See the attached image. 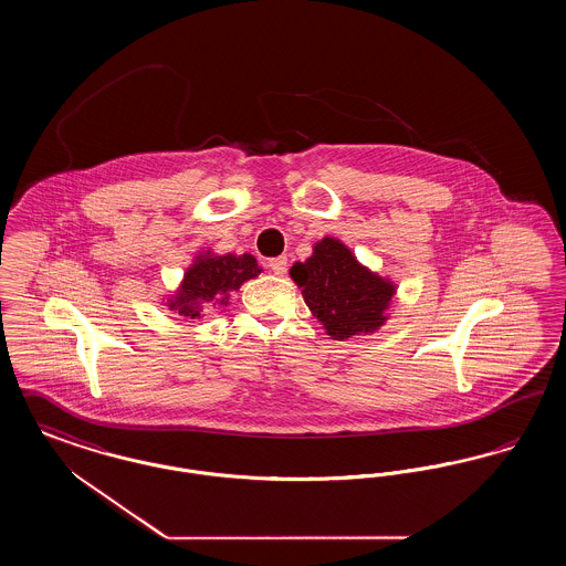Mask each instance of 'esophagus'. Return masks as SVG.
<instances>
[{
	"instance_id": "esophagus-1",
	"label": "esophagus",
	"mask_w": 566,
	"mask_h": 566,
	"mask_svg": "<svg viewBox=\"0 0 566 566\" xmlns=\"http://www.w3.org/2000/svg\"><path fill=\"white\" fill-rule=\"evenodd\" d=\"M268 268H270L275 275H282L286 268H289V259L286 256H275V259H270L268 261Z\"/></svg>"
}]
</instances>
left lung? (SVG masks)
Segmentation results:
<instances>
[{
  "label": "left lung",
  "instance_id": "obj_1",
  "mask_svg": "<svg viewBox=\"0 0 566 566\" xmlns=\"http://www.w3.org/2000/svg\"><path fill=\"white\" fill-rule=\"evenodd\" d=\"M307 307L331 337L348 339L381 326L395 286L358 265L344 243L324 238L305 263L291 268Z\"/></svg>",
  "mask_w": 566,
  "mask_h": 566
}]
</instances>
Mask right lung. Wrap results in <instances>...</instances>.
Masks as SVG:
<instances>
[{"mask_svg": "<svg viewBox=\"0 0 566 566\" xmlns=\"http://www.w3.org/2000/svg\"><path fill=\"white\" fill-rule=\"evenodd\" d=\"M261 268L254 256L224 254V256H206L199 259L185 275L182 289L171 301V310H178L180 316L190 321L201 316V303L224 301L231 291H238L245 280L256 277Z\"/></svg>", "mask_w": 566, "mask_h": 566, "instance_id": "1", "label": "right lung"}]
</instances>
